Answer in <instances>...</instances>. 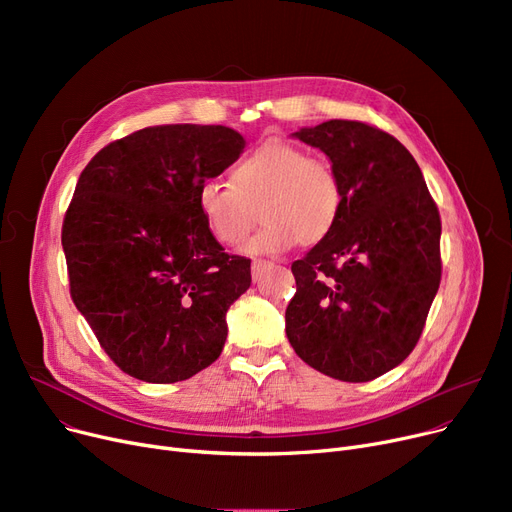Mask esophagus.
I'll return each mask as SVG.
<instances>
[{
    "instance_id": "1",
    "label": "esophagus",
    "mask_w": 512,
    "mask_h": 512,
    "mask_svg": "<svg viewBox=\"0 0 512 512\" xmlns=\"http://www.w3.org/2000/svg\"><path fill=\"white\" fill-rule=\"evenodd\" d=\"M272 263L270 261H263V259H255L253 263H251V274H253V280L257 282V280H261V276H263V272L267 270V267H270Z\"/></svg>"
}]
</instances>
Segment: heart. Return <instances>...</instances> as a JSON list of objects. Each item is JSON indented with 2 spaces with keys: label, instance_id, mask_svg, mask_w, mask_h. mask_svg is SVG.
<instances>
[{
  "label": "heart",
  "instance_id": "1",
  "mask_svg": "<svg viewBox=\"0 0 512 512\" xmlns=\"http://www.w3.org/2000/svg\"><path fill=\"white\" fill-rule=\"evenodd\" d=\"M340 205L342 188L332 166L282 141L240 159L230 184L205 180L197 191L207 230L230 247L249 234L261 207L265 226L245 242L247 255H278L299 240L315 245L336 226Z\"/></svg>",
  "mask_w": 512,
  "mask_h": 512
}]
</instances>
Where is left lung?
<instances>
[{
  "label": "left lung",
  "mask_w": 512,
  "mask_h": 512,
  "mask_svg": "<svg viewBox=\"0 0 512 512\" xmlns=\"http://www.w3.org/2000/svg\"><path fill=\"white\" fill-rule=\"evenodd\" d=\"M324 151L342 188L336 226L292 263L286 336L313 369L369 382L415 348L440 286V213L413 155L388 132L330 120L292 132Z\"/></svg>",
  "instance_id": "1"
}]
</instances>
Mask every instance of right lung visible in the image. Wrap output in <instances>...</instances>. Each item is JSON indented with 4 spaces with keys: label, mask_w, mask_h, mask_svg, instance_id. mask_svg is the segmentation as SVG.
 <instances>
[{
    "label": "right lung",
    "mask_w": 512,
    "mask_h": 512,
    "mask_svg": "<svg viewBox=\"0 0 512 512\" xmlns=\"http://www.w3.org/2000/svg\"><path fill=\"white\" fill-rule=\"evenodd\" d=\"M245 145L228 126L143 128L103 147L76 182L62 228L70 294L132 378L182 382L222 353L251 259L224 253L197 191Z\"/></svg>",
    "instance_id": "add662e5"
}]
</instances>
